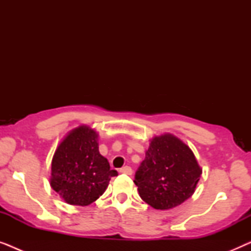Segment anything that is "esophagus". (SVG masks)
I'll return each instance as SVG.
<instances>
[{"instance_id":"34e87169","label":"esophagus","mask_w":251,"mask_h":251,"mask_svg":"<svg viewBox=\"0 0 251 251\" xmlns=\"http://www.w3.org/2000/svg\"><path fill=\"white\" fill-rule=\"evenodd\" d=\"M120 173L126 174V175H132V169L129 166H126V167H123V168H121V169H120Z\"/></svg>"}]
</instances>
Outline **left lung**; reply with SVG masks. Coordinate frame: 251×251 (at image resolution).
<instances>
[{
	"label": "left lung",
	"mask_w": 251,
	"mask_h": 251,
	"mask_svg": "<svg viewBox=\"0 0 251 251\" xmlns=\"http://www.w3.org/2000/svg\"><path fill=\"white\" fill-rule=\"evenodd\" d=\"M133 183L140 198L157 210H169L190 199L202 174L194 153L173 133L154 136Z\"/></svg>",
	"instance_id": "left-lung-1"
}]
</instances>
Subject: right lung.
I'll return each mask as SVG.
<instances>
[{
  "label": "right lung",
  "instance_id": "add662e5",
  "mask_svg": "<svg viewBox=\"0 0 251 251\" xmlns=\"http://www.w3.org/2000/svg\"><path fill=\"white\" fill-rule=\"evenodd\" d=\"M98 132L82 125L61 139L51 161L50 185L68 204L85 205L95 202L107 188L118 171L111 170L99 153Z\"/></svg>",
  "mask_w": 251,
  "mask_h": 251
}]
</instances>
